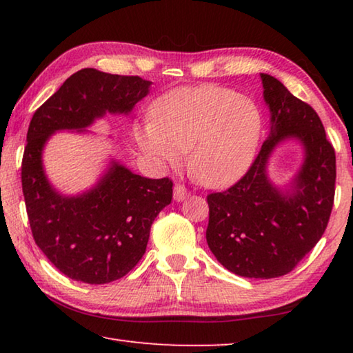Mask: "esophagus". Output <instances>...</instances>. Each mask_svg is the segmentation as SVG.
Instances as JSON below:
<instances>
[{"mask_svg":"<svg viewBox=\"0 0 353 353\" xmlns=\"http://www.w3.org/2000/svg\"><path fill=\"white\" fill-rule=\"evenodd\" d=\"M188 191L187 188H185V185H181V183H176L174 187V199L179 202V201H183L185 198H187Z\"/></svg>","mask_w":353,"mask_h":353,"instance_id":"obj_1","label":"esophagus"}]
</instances>
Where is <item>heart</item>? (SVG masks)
<instances>
[{
	"label": "heart",
	"mask_w": 353,
	"mask_h": 353,
	"mask_svg": "<svg viewBox=\"0 0 353 353\" xmlns=\"http://www.w3.org/2000/svg\"><path fill=\"white\" fill-rule=\"evenodd\" d=\"M151 113L152 119L135 128L140 148L162 165H177L188 149L191 176L207 187L234 182L259 148V105L232 88H179L160 98Z\"/></svg>",
	"instance_id": "heart-1"
}]
</instances>
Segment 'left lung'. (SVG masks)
Listing matches in <instances>:
<instances>
[{"instance_id":"1","label":"left lung","mask_w":353,"mask_h":353,"mask_svg":"<svg viewBox=\"0 0 353 353\" xmlns=\"http://www.w3.org/2000/svg\"><path fill=\"white\" fill-rule=\"evenodd\" d=\"M271 132L246 174L230 188L207 196V243L225 270L249 279L291 272L324 235L336 181V157L321 118L310 104L261 73ZM285 138L301 139L306 160L288 194L265 174L272 149Z\"/></svg>"}]
</instances>
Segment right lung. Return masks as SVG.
I'll use <instances>...</instances> for the list:
<instances>
[{"label": "right lung", "instance_id": "add662e5", "mask_svg": "<svg viewBox=\"0 0 353 353\" xmlns=\"http://www.w3.org/2000/svg\"><path fill=\"white\" fill-rule=\"evenodd\" d=\"M149 85L139 76L83 68L35 110L29 124L21 187L34 241L76 282L110 283L134 270L146 250L154 219L171 204L172 181L141 177L113 162L97 187L65 198L48 182L41 151L56 130H81L105 112L129 113Z\"/></svg>", "mask_w": 353, "mask_h": 353}]
</instances>
